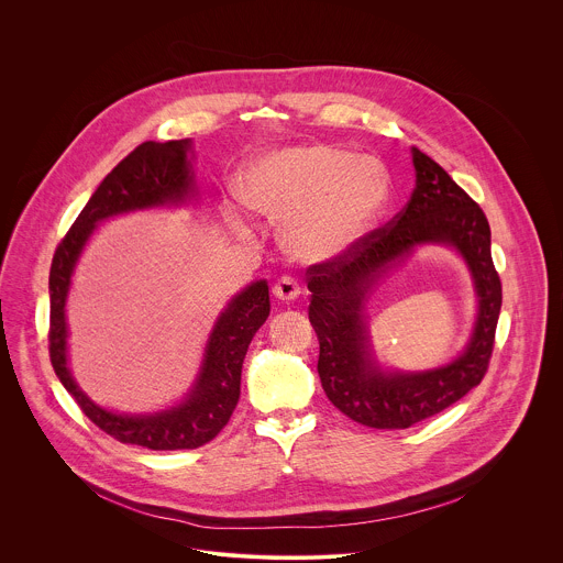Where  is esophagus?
<instances>
[{
  "label": "esophagus",
  "mask_w": 563,
  "mask_h": 563,
  "mask_svg": "<svg viewBox=\"0 0 563 563\" xmlns=\"http://www.w3.org/2000/svg\"><path fill=\"white\" fill-rule=\"evenodd\" d=\"M273 295L279 301H295L301 295V286L292 279V277H282L275 286H273Z\"/></svg>",
  "instance_id": "esophagus-1"
}]
</instances>
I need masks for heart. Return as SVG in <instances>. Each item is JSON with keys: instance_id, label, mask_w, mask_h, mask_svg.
Here are the masks:
<instances>
[{"instance_id": "b5f03b06", "label": "heart", "mask_w": 563, "mask_h": 563, "mask_svg": "<svg viewBox=\"0 0 563 563\" xmlns=\"http://www.w3.org/2000/svg\"><path fill=\"white\" fill-rule=\"evenodd\" d=\"M239 197L251 210L284 221L290 253L327 262L349 253L375 228L390 197V175L371 156L308 143L249 162Z\"/></svg>"}]
</instances>
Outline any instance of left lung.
<instances>
[{"label": "left lung", "mask_w": 563, "mask_h": 563, "mask_svg": "<svg viewBox=\"0 0 563 563\" xmlns=\"http://www.w3.org/2000/svg\"><path fill=\"white\" fill-rule=\"evenodd\" d=\"M411 162L416 188L401 212L349 253L308 268L322 390L344 416L373 429H407L479 386L503 303L482 208L416 147ZM422 243H444L465 257L478 295V319L470 344L453 363L418 374L386 372L369 344L365 301L378 282Z\"/></svg>", "instance_id": "left-lung-1"}]
</instances>
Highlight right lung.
I'll list each match as a JSON object with an SVG mask.
<instances>
[{
  "mask_svg": "<svg viewBox=\"0 0 563 563\" xmlns=\"http://www.w3.org/2000/svg\"><path fill=\"white\" fill-rule=\"evenodd\" d=\"M190 161V139L168 143L147 141L139 145L97 186L80 217L58 244L49 271V357L60 384L101 431L123 444L152 451L203 446L228 424L241 397L246 349L271 314L268 284L264 279L253 282L228 303L208 338L190 393L175 407L156 413H119L86 397L69 371L65 306L81 251L101 221L136 210L184 206L197 197Z\"/></svg>",
  "mask_w": 563,
  "mask_h": 563,
  "instance_id": "add662e5",
  "label": "right lung"
}]
</instances>
